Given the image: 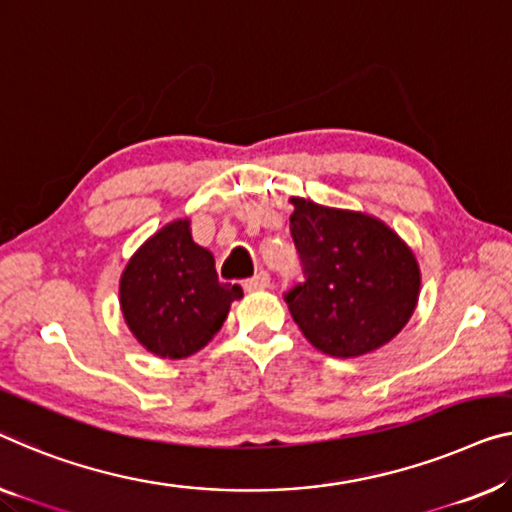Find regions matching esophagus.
<instances>
[{
    "instance_id": "1",
    "label": "esophagus",
    "mask_w": 512,
    "mask_h": 512,
    "mask_svg": "<svg viewBox=\"0 0 512 512\" xmlns=\"http://www.w3.org/2000/svg\"><path fill=\"white\" fill-rule=\"evenodd\" d=\"M266 287H271V276L266 271H259L253 278L243 282V289H246V292H257V289H266Z\"/></svg>"
}]
</instances>
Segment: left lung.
I'll return each instance as SVG.
<instances>
[{"label": "left lung", "instance_id": "1", "mask_svg": "<svg viewBox=\"0 0 512 512\" xmlns=\"http://www.w3.org/2000/svg\"><path fill=\"white\" fill-rule=\"evenodd\" d=\"M289 230L303 280L287 289L285 301L319 352L354 358L402 331L416 308L421 271L391 227L294 197Z\"/></svg>", "mask_w": 512, "mask_h": 512}]
</instances>
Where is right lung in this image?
<instances>
[{
  "label": "right lung",
  "mask_w": 512,
  "mask_h": 512,
  "mask_svg": "<svg viewBox=\"0 0 512 512\" xmlns=\"http://www.w3.org/2000/svg\"><path fill=\"white\" fill-rule=\"evenodd\" d=\"M121 312L149 352L186 358L220 331L239 285L220 282L207 248L190 236L188 220H174L137 250L121 276Z\"/></svg>",
  "instance_id": "right-lung-1"
}]
</instances>
